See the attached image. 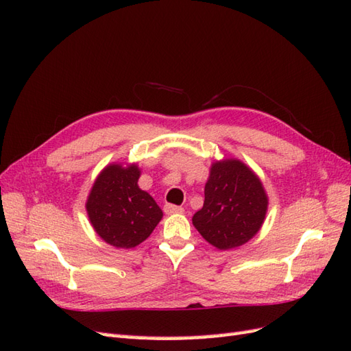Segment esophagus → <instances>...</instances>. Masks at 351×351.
Instances as JSON below:
<instances>
[{
  "label": "esophagus",
  "instance_id": "34e87169",
  "mask_svg": "<svg viewBox=\"0 0 351 351\" xmlns=\"http://www.w3.org/2000/svg\"><path fill=\"white\" fill-rule=\"evenodd\" d=\"M164 213L166 214H182L184 208L178 206V205H171V204H166L164 205Z\"/></svg>",
  "mask_w": 351,
  "mask_h": 351
}]
</instances>
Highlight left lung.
Here are the masks:
<instances>
[{
    "instance_id": "left-lung-1",
    "label": "left lung",
    "mask_w": 351,
    "mask_h": 351,
    "mask_svg": "<svg viewBox=\"0 0 351 351\" xmlns=\"http://www.w3.org/2000/svg\"><path fill=\"white\" fill-rule=\"evenodd\" d=\"M267 204L263 184L247 166L238 160L214 162L204 206L193 215V225L217 249H234L256 235Z\"/></svg>"
}]
</instances>
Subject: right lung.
Wrapping results in <instances>:
<instances>
[{
    "instance_id": "right-lung-1",
    "label": "right lung",
    "mask_w": 351,
    "mask_h": 351,
    "mask_svg": "<svg viewBox=\"0 0 351 351\" xmlns=\"http://www.w3.org/2000/svg\"><path fill=\"white\" fill-rule=\"evenodd\" d=\"M137 166L113 164L101 171L87 199V213L104 241L131 249L152 234L162 211L151 195L140 190Z\"/></svg>"
}]
</instances>
